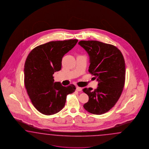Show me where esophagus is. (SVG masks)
<instances>
[{
    "label": "esophagus",
    "instance_id": "1",
    "mask_svg": "<svg viewBox=\"0 0 149 149\" xmlns=\"http://www.w3.org/2000/svg\"><path fill=\"white\" fill-rule=\"evenodd\" d=\"M76 90L77 91H82V88H81V87H77Z\"/></svg>",
    "mask_w": 149,
    "mask_h": 149
}]
</instances>
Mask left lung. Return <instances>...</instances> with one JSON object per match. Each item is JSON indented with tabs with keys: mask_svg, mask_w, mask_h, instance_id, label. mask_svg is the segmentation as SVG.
<instances>
[{
	"mask_svg": "<svg viewBox=\"0 0 149 149\" xmlns=\"http://www.w3.org/2000/svg\"><path fill=\"white\" fill-rule=\"evenodd\" d=\"M79 44L90 56L88 72L98 81L95 90L85 88L88 95L84 108L88 113L102 115L108 112L120 98L125 82V62L120 50L115 46L95 40H82Z\"/></svg>",
	"mask_w": 149,
	"mask_h": 149,
	"instance_id": "8db88e82",
	"label": "left lung"
}]
</instances>
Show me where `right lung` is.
<instances>
[{
    "mask_svg": "<svg viewBox=\"0 0 149 149\" xmlns=\"http://www.w3.org/2000/svg\"><path fill=\"white\" fill-rule=\"evenodd\" d=\"M77 39L50 41L36 46L27 56L24 68V85L34 107L45 115L58 113L64 108L67 95L76 89L54 82L53 74L62 68L64 55L77 44Z\"/></svg>",
    "mask_w": 149,
    "mask_h": 149,
    "instance_id": "1",
    "label": "right lung"
}]
</instances>
